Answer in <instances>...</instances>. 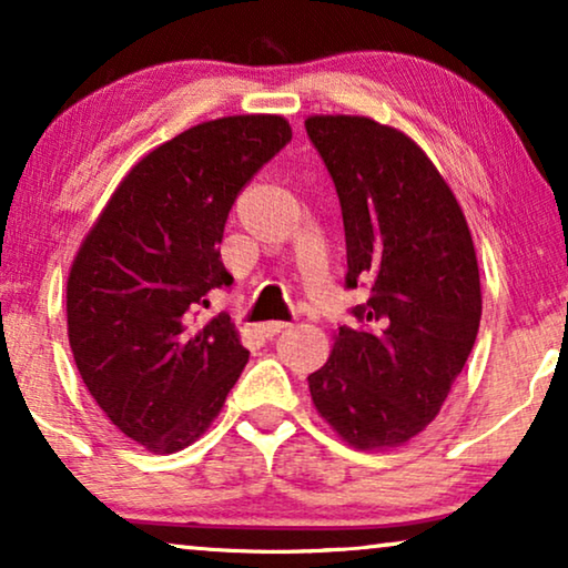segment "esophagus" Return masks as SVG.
Returning <instances> with one entry per match:
<instances>
[{
	"mask_svg": "<svg viewBox=\"0 0 568 568\" xmlns=\"http://www.w3.org/2000/svg\"><path fill=\"white\" fill-rule=\"evenodd\" d=\"M286 328H290V323H282V321H271V323L258 325V331H261L266 338L276 336V333H282V331H286Z\"/></svg>",
	"mask_w": 568,
	"mask_h": 568,
	"instance_id": "1",
	"label": "esophagus"
}]
</instances>
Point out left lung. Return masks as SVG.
I'll use <instances>...</instances> for the list:
<instances>
[{
    "label": "left lung",
    "instance_id": "8db88e82",
    "mask_svg": "<svg viewBox=\"0 0 568 568\" xmlns=\"http://www.w3.org/2000/svg\"><path fill=\"white\" fill-rule=\"evenodd\" d=\"M305 129L336 183L346 286L372 292L307 377L310 395L348 447H400L439 414L476 344V247L455 193L403 131L367 115H310Z\"/></svg>",
    "mask_w": 568,
    "mask_h": 568
}]
</instances>
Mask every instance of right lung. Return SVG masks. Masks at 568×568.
<instances>
[{"label":"right lung","mask_w":568,"mask_h":568,"mask_svg":"<svg viewBox=\"0 0 568 568\" xmlns=\"http://www.w3.org/2000/svg\"><path fill=\"white\" fill-rule=\"evenodd\" d=\"M292 139L282 115H224L144 154L84 235L67 278V333L103 414L154 455L204 434L247 364L227 315L224 222L245 183Z\"/></svg>","instance_id":"obj_1"}]
</instances>
